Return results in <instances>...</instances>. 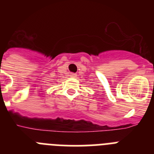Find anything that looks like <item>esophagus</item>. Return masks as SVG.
Listing matches in <instances>:
<instances>
[{
    "label": "esophagus",
    "instance_id": "1",
    "mask_svg": "<svg viewBox=\"0 0 154 154\" xmlns=\"http://www.w3.org/2000/svg\"><path fill=\"white\" fill-rule=\"evenodd\" d=\"M70 76L71 77H73V78H75V77L76 76V74H75V73H72V74L70 75Z\"/></svg>",
    "mask_w": 154,
    "mask_h": 154
}]
</instances>
